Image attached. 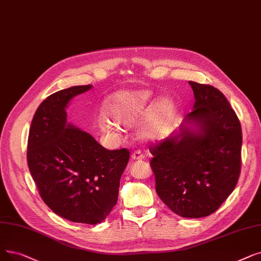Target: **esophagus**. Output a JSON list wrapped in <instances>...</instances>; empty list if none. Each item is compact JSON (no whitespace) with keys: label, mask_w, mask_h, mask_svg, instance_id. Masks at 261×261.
<instances>
[{"label":"esophagus","mask_w":261,"mask_h":261,"mask_svg":"<svg viewBox=\"0 0 261 261\" xmlns=\"http://www.w3.org/2000/svg\"><path fill=\"white\" fill-rule=\"evenodd\" d=\"M144 155L141 153L140 150H135L132 154H131V160L132 161H139V160H143Z\"/></svg>","instance_id":"1"}]
</instances>
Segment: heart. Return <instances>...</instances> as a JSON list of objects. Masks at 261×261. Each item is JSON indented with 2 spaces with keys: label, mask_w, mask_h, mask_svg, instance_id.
Segmentation results:
<instances>
[{
  "label": "heart",
  "mask_w": 261,
  "mask_h": 261,
  "mask_svg": "<svg viewBox=\"0 0 261 261\" xmlns=\"http://www.w3.org/2000/svg\"><path fill=\"white\" fill-rule=\"evenodd\" d=\"M145 113L138 134L145 141H158L165 137L176 119L178 106L174 97L163 95L154 99L148 89L119 90L108 97L103 105L105 114L112 119L100 117L101 131L116 134L119 126L132 127Z\"/></svg>",
  "instance_id": "1"
}]
</instances>
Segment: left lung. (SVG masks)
Instances as JSON below:
<instances>
[{
	"instance_id": "left-lung-1",
	"label": "left lung",
	"mask_w": 261,
	"mask_h": 261,
	"mask_svg": "<svg viewBox=\"0 0 261 261\" xmlns=\"http://www.w3.org/2000/svg\"><path fill=\"white\" fill-rule=\"evenodd\" d=\"M193 110L171 137L151 147L155 191L182 218L217 211L232 193L241 169V124L228 100L211 85L189 81Z\"/></svg>"
}]
</instances>
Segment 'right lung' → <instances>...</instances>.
<instances>
[{
	"label": "right lung",
	"mask_w": 261,
	"mask_h": 261,
	"mask_svg": "<svg viewBox=\"0 0 261 261\" xmlns=\"http://www.w3.org/2000/svg\"><path fill=\"white\" fill-rule=\"evenodd\" d=\"M92 87L72 86L42 101L31 123L27 156L46 205L66 220L95 225L116 205L130 153L126 148L108 150L89 133L67 122L71 99Z\"/></svg>",
	"instance_id": "add662e5"
}]
</instances>
